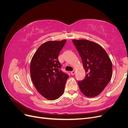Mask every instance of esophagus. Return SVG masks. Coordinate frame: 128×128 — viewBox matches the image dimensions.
Returning a JSON list of instances; mask_svg holds the SVG:
<instances>
[{"label":"esophagus","instance_id":"34e87169","mask_svg":"<svg viewBox=\"0 0 128 128\" xmlns=\"http://www.w3.org/2000/svg\"><path fill=\"white\" fill-rule=\"evenodd\" d=\"M71 74L72 75H74V74L75 73V70H73V71H72V72H71Z\"/></svg>","mask_w":128,"mask_h":128}]
</instances>
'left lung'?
Wrapping results in <instances>:
<instances>
[{
  "label": "left lung",
  "instance_id": "left-lung-1",
  "mask_svg": "<svg viewBox=\"0 0 128 128\" xmlns=\"http://www.w3.org/2000/svg\"><path fill=\"white\" fill-rule=\"evenodd\" d=\"M82 59L86 75L78 81L80 90L88 97L99 94L112 76V63L101 46L90 40H72Z\"/></svg>",
  "mask_w": 128,
  "mask_h": 128
}]
</instances>
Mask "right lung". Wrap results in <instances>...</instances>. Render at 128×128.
I'll list each match as a JSON object with an SVG mask.
<instances>
[{"label":"right lung","mask_w":128,"mask_h":128,"mask_svg":"<svg viewBox=\"0 0 128 128\" xmlns=\"http://www.w3.org/2000/svg\"><path fill=\"white\" fill-rule=\"evenodd\" d=\"M66 40L48 41L41 45L31 61L30 72L34 87L48 100H56L63 94L69 76L61 70L58 56Z\"/></svg>","instance_id":"obj_1"}]
</instances>
